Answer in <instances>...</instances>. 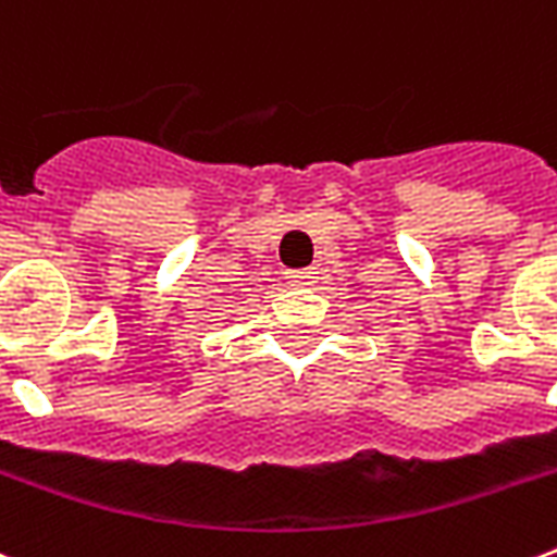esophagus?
Wrapping results in <instances>:
<instances>
[{"label":"esophagus","mask_w":557,"mask_h":557,"mask_svg":"<svg viewBox=\"0 0 557 557\" xmlns=\"http://www.w3.org/2000/svg\"><path fill=\"white\" fill-rule=\"evenodd\" d=\"M286 280L292 286H312L318 280V271L315 269H295V271H286Z\"/></svg>","instance_id":"esophagus-1"}]
</instances>
